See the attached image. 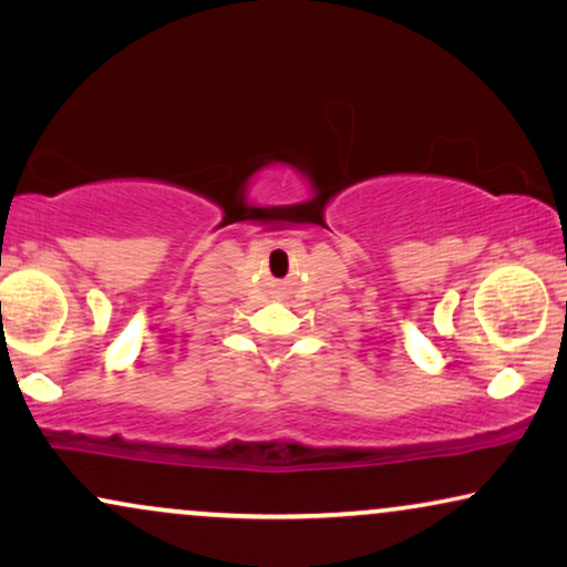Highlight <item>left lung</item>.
Returning a JSON list of instances; mask_svg holds the SVG:
<instances>
[{"label": "left lung", "mask_w": 567, "mask_h": 567, "mask_svg": "<svg viewBox=\"0 0 567 567\" xmlns=\"http://www.w3.org/2000/svg\"><path fill=\"white\" fill-rule=\"evenodd\" d=\"M565 308H567V303H565Z\"/></svg>", "instance_id": "left-lung-1"}]
</instances>
